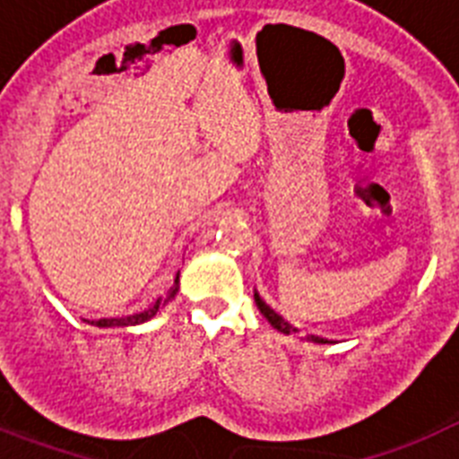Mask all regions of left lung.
Segmentation results:
<instances>
[{
  "label": "left lung",
  "mask_w": 459,
  "mask_h": 459,
  "mask_svg": "<svg viewBox=\"0 0 459 459\" xmlns=\"http://www.w3.org/2000/svg\"><path fill=\"white\" fill-rule=\"evenodd\" d=\"M254 301H256V307H259V310H261V315H264V317L268 319V322H271L273 329L282 331V333H287V336H291V333H296V331H299V329H294V326L289 325V322H284V319L280 317V315H277L275 310H271V307L265 306V303L259 299V294H254ZM306 338H307V341H313V342H331V341H326V338L313 336V333H310V336H306Z\"/></svg>",
  "instance_id": "1"
}]
</instances>
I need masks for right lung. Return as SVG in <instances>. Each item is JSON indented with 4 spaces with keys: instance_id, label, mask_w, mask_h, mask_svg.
<instances>
[{
    "instance_id": "right-lung-1",
    "label": "right lung",
    "mask_w": 459,
    "mask_h": 459,
    "mask_svg": "<svg viewBox=\"0 0 459 459\" xmlns=\"http://www.w3.org/2000/svg\"><path fill=\"white\" fill-rule=\"evenodd\" d=\"M177 280H179V275H177ZM175 280V282H177ZM177 294V287L172 289L170 291V296H168V299H158L156 303H153L152 307H146L144 313H137V315H130V317H118V319H95V322H91L92 326H133V325H142V322H146V319H152L153 315L158 313V310H160V307L165 306V303L170 301L172 296Z\"/></svg>"
}]
</instances>
